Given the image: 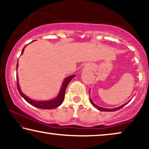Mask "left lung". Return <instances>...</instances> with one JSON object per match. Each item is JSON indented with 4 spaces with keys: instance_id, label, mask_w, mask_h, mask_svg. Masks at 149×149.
I'll use <instances>...</instances> for the list:
<instances>
[{
    "instance_id": "8db88e82",
    "label": "left lung",
    "mask_w": 149,
    "mask_h": 149,
    "mask_svg": "<svg viewBox=\"0 0 149 149\" xmlns=\"http://www.w3.org/2000/svg\"><path fill=\"white\" fill-rule=\"evenodd\" d=\"M90 101H91V103L92 104V105L95 108V109H98L99 111H105V112H114V111H118V110L121 109V108H123V107H124V106H125L128 102H128L120 106V107H119L114 108V109H106V108H102V107H98V106H97L96 104H95V103H93V102L92 101V100H91V99H90Z\"/></svg>"
}]
</instances>
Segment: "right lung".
I'll return each instance as SVG.
<instances>
[{
    "label": "right lung",
    "instance_id": "add662e5",
    "mask_svg": "<svg viewBox=\"0 0 149 149\" xmlns=\"http://www.w3.org/2000/svg\"><path fill=\"white\" fill-rule=\"evenodd\" d=\"M26 46L24 47L22 49L21 55L23 54L24 49H25ZM18 67V63H17V68ZM75 77L74 75H71V76H69L68 77H66V79H64V82L62 83V87H61L60 92H59L58 96H57L56 98L50 100H47V101H35L29 98V97L26 96L25 94H24L22 92L21 89H20V87L19 86V83H18V77H17V87L18 89V91L20 93V95H22V97H24V99L28 102L30 104L33 105L34 107L36 108H38V109H55V108L58 107L59 106L62 104V103L64 101V95H65V91H66V89L67 87V85L69 83V82L72 80V78Z\"/></svg>",
    "mask_w": 149,
    "mask_h": 149
}]
</instances>
